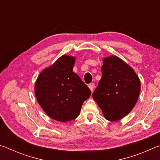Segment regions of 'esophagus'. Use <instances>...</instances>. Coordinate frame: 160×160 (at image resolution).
<instances>
[{
	"mask_svg": "<svg viewBox=\"0 0 160 160\" xmlns=\"http://www.w3.org/2000/svg\"><path fill=\"white\" fill-rule=\"evenodd\" d=\"M88 87H89V88L90 89V90L92 92H93L94 91V83H93V82L90 83L88 85Z\"/></svg>",
	"mask_w": 160,
	"mask_h": 160,
	"instance_id": "34e87169",
	"label": "esophagus"
}]
</instances>
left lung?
<instances>
[{"label":"left lung","mask_w":160,"mask_h":160,"mask_svg":"<svg viewBox=\"0 0 160 160\" xmlns=\"http://www.w3.org/2000/svg\"><path fill=\"white\" fill-rule=\"evenodd\" d=\"M102 74L92 97L107 120L118 121L136 104L140 91L139 78L117 56L104 59Z\"/></svg>","instance_id":"8db88e82"}]
</instances>
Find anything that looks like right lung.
<instances>
[{"label": "right lung", "instance_id": "add662e5", "mask_svg": "<svg viewBox=\"0 0 160 160\" xmlns=\"http://www.w3.org/2000/svg\"><path fill=\"white\" fill-rule=\"evenodd\" d=\"M74 63L75 58L62 56L43 70L35 84L40 106L49 117L61 122L76 118L91 94L88 87L72 72Z\"/></svg>", "mask_w": 160, "mask_h": 160}]
</instances>
